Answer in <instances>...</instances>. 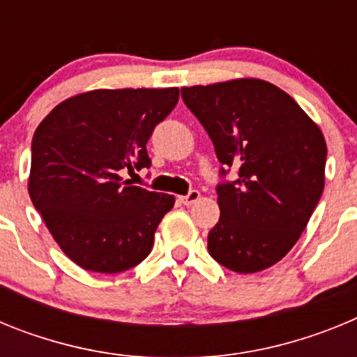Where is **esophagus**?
Masks as SVG:
<instances>
[{
	"mask_svg": "<svg viewBox=\"0 0 357 357\" xmlns=\"http://www.w3.org/2000/svg\"><path fill=\"white\" fill-rule=\"evenodd\" d=\"M200 198V191H197V189H191L188 195H184V197H181V202L184 204V206H193L195 202Z\"/></svg>",
	"mask_w": 357,
	"mask_h": 357,
	"instance_id": "1",
	"label": "esophagus"
}]
</instances>
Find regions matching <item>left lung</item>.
<instances>
[{
	"mask_svg": "<svg viewBox=\"0 0 357 357\" xmlns=\"http://www.w3.org/2000/svg\"><path fill=\"white\" fill-rule=\"evenodd\" d=\"M182 100L222 162L211 257L238 273L266 270L291 250L320 200L324 134L289 94L257 78L184 87ZM230 169L236 181H226Z\"/></svg>",
	"mask_w": 357,
	"mask_h": 357,
	"instance_id": "left-lung-1",
	"label": "left lung"
}]
</instances>
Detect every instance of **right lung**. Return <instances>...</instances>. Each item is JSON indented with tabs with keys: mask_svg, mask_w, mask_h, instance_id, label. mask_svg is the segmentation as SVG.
<instances>
[{
	"mask_svg": "<svg viewBox=\"0 0 357 357\" xmlns=\"http://www.w3.org/2000/svg\"><path fill=\"white\" fill-rule=\"evenodd\" d=\"M178 89H100L50 112L31 139L28 193L69 259L96 273L137 266L175 204L123 181L150 168L146 143L175 109Z\"/></svg>",
	"mask_w": 357,
	"mask_h": 357,
	"instance_id": "obj_1",
	"label": "right lung"
}]
</instances>
